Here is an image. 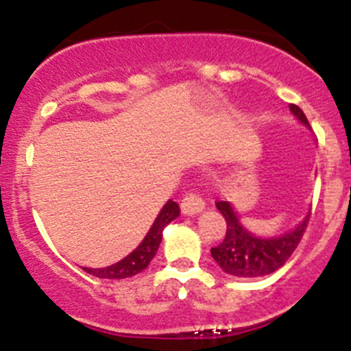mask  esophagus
Here are the masks:
<instances>
[{
    "label": "esophagus",
    "mask_w": 351,
    "mask_h": 351,
    "mask_svg": "<svg viewBox=\"0 0 351 351\" xmlns=\"http://www.w3.org/2000/svg\"><path fill=\"white\" fill-rule=\"evenodd\" d=\"M205 204L204 200H202V197L198 195L197 192H193V190H189V192L183 195V200H182V212L186 215H193V214H198V212L204 210Z\"/></svg>",
    "instance_id": "obj_1"
}]
</instances>
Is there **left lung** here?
I'll return each instance as SVG.
<instances>
[{"instance_id":"obj_1","label":"left lung","mask_w":351,"mask_h":351,"mask_svg":"<svg viewBox=\"0 0 351 351\" xmlns=\"http://www.w3.org/2000/svg\"><path fill=\"white\" fill-rule=\"evenodd\" d=\"M290 110L300 122L309 125L307 117L297 105H290ZM215 207L224 215L228 229H226L224 241L219 246L212 247L210 253L219 267L226 274L234 275V277H263V275H270L284 267L295 247L299 246L311 217V214H307L302 224L284 236L263 239L250 234L239 224L236 212L232 210L229 202L217 200Z\"/></svg>"}]
</instances>
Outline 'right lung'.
<instances>
[{"instance_id": "1", "label": "right lung", "mask_w": 351, "mask_h": 351, "mask_svg": "<svg viewBox=\"0 0 351 351\" xmlns=\"http://www.w3.org/2000/svg\"><path fill=\"white\" fill-rule=\"evenodd\" d=\"M180 215V207L176 202L168 200L166 205L162 207V210L159 212V215L156 217L153 228L149 229L146 238L143 239V243L129 254L123 260H120L119 263L110 265L107 268H84V271L93 277L98 278H129L132 275L141 274L143 270H146L147 265L151 263V260L154 258L156 251H158L159 243L162 238V229L166 224L176 219Z\"/></svg>"}]
</instances>
